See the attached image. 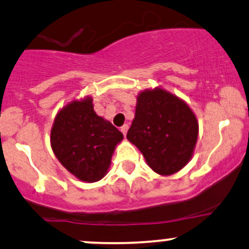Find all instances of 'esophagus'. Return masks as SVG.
<instances>
[{
  "instance_id": "34e87169",
  "label": "esophagus",
  "mask_w": 249,
  "mask_h": 249,
  "mask_svg": "<svg viewBox=\"0 0 249 249\" xmlns=\"http://www.w3.org/2000/svg\"><path fill=\"white\" fill-rule=\"evenodd\" d=\"M127 130H129V125H127V124H124V125H123L122 127H120V131H122V132H123V135H124V136L126 135Z\"/></svg>"
}]
</instances>
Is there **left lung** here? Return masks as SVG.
<instances>
[{"label":"left lung","instance_id":"left-lung-1","mask_svg":"<svg viewBox=\"0 0 249 249\" xmlns=\"http://www.w3.org/2000/svg\"><path fill=\"white\" fill-rule=\"evenodd\" d=\"M197 136V119L178 97L160 87L138 94L126 138L155 173L169 176L184 168L193 157Z\"/></svg>","mask_w":249,"mask_h":249}]
</instances>
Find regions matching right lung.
<instances>
[{
  "instance_id": "right-lung-1",
  "label": "right lung",
  "mask_w": 249,
  "mask_h": 249,
  "mask_svg": "<svg viewBox=\"0 0 249 249\" xmlns=\"http://www.w3.org/2000/svg\"><path fill=\"white\" fill-rule=\"evenodd\" d=\"M123 138L117 127L95 113L89 97L62 107L51 131V145L59 162L76 178L89 183L105 176Z\"/></svg>"
}]
</instances>
